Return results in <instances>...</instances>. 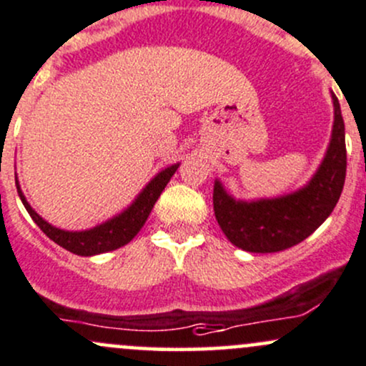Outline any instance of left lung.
Returning a JSON list of instances; mask_svg holds the SVG:
<instances>
[{
    "label": "left lung",
    "mask_w": 366,
    "mask_h": 366,
    "mask_svg": "<svg viewBox=\"0 0 366 366\" xmlns=\"http://www.w3.org/2000/svg\"><path fill=\"white\" fill-rule=\"evenodd\" d=\"M335 122L330 147L309 184L293 194L259 202H234L214 186V212L222 233L249 252H279L305 240L335 209L345 182L347 152L340 103L333 94Z\"/></svg>",
    "instance_id": "left-lung-1"
}]
</instances>
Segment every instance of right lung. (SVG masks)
Listing matches in <instances>:
<instances>
[{"instance_id":"add662e5","label":"right lung","mask_w":366,"mask_h":366,"mask_svg":"<svg viewBox=\"0 0 366 366\" xmlns=\"http://www.w3.org/2000/svg\"><path fill=\"white\" fill-rule=\"evenodd\" d=\"M177 168H179V164H173L167 170L157 173L151 182L147 184V187L142 191L140 196L134 199L129 209L119 214L117 217L96 226V228L87 229V232H64V229L54 228V226L44 221L40 215L31 209L29 203L26 202L24 194H22L21 187H19L17 179H15V186H17V193L21 196L31 219L36 222L38 228L47 234L51 240L56 242L63 249H66V251L79 254V256H94V254L115 251V249L122 247V245H126L137 237V233L140 232L142 226L147 221L154 203L157 202L159 194L163 193L167 184L170 182L172 175L177 172Z\"/></svg>"}]
</instances>
